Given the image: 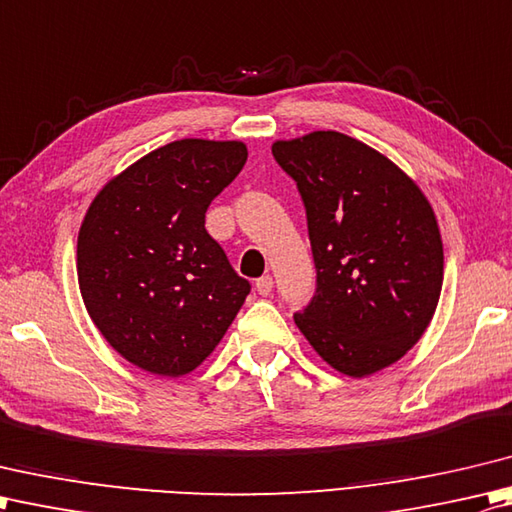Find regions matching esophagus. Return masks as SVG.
Segmentation results:
<instances>
[{
    "mask_svg": "<svg viewBox=\"0 0 512 512\" xmlns=\"http://www.w3.org/2000/svg\"><path fill=\"white\" fill-rule=\"evenodd\" d=\"M271 287H274V278H271L269 274L256 280V291H258L260 296H269L271 294Z\"/></svg>",
    "mask_w": 512,
    "mask_h": 512,
    "instance_id": "esophagus-1",
    "label": "esophagus"
}]
</instances>
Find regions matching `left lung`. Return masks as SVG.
Returning a JSON list of instances; mask_svg holds the SVG:
<instances>
[{
    "instance_id": "left-lung-1",
    "label": "left lung",
    "mask_w": 512,
    "mask_h": 512,
    "mask_svg": "<svg viewBox=\"0 0 512 512\" xmlns=\"http://www.w3.org/2000/svg\"><path fill=\"white\" fill-rule=\"evenodd\" d=\"M307 210L318 285L296 327L331 369L367 378L431 325L444 247L429 198L389 156L336 130L278 139Z\"/></svg>"
}]
</instances>
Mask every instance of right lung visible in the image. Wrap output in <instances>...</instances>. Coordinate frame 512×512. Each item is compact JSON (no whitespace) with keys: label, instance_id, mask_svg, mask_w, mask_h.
Segmentation results:
<instances>
[{"label":"right lung","instance_id":"add662e5","mask_svg":"<svg viewBox=\"0 0 512 512\" xmlns=\"http://www.w3.org/2000/svg\"><path fill=\"white\" fill-rule=\"evenodd\" d=\"M247 161L243 141L161 145L101 187L77 238V278L110 347L163 378L194 371L249 294L205 229V212Z\"/></svg>","mask_w":512,"mask_h":512}]
</instances>
